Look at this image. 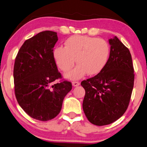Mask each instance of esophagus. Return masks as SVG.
I'll return each mask as SVG.
<instances>
[{"instance_id":"1","label":"esophagus","mask_w":147,"mask_h":147,"mask_svg":"<svg viewBox=\"0 0 147 147\" xmlns=\"http://www.w3.org/2000/svg\"><path fill=\"white\" fill-rule=\"evenodd\" d=\"M79 84H80V83L78 81H74L72 82V85L73 86H78Z\"/></svg>"}]
</instances>
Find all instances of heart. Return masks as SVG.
Listing matches in <instances>:
<instances>
[{
	"mask_svg": "<svg viewBox=\"0 0 147 147\" xmlns=\"http://www.w3.org/2000/svg\"><path fill=\"white\" fill-rule=\"evenodd\" d=\"M65 47L58 46L53 51L56 63L62 71H68L76 63L73 70L65 74L66 78L76 80L88 73L93 76L99 73L107 63L110 46L102 38L86 35H73L64 42Z\"/></svg>",
	"mask_w": 147,
	"mask_h": 147,
	"instance_id": "b5f03b06",
	"label": "heart"
}]
</instances>
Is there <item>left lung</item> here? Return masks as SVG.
Listing matches in <instances>:
<instances>
[{"label": "left lung", "instance_id": "obj_1", "mask_svg": "<svg viewBox=\"0 0 147 147\" xmlns=\"http://www.w3.org/2000/svg\"><path fill=\"white\" fill-rule=\"evenodd\" d=\"M109 41L110 56L104 68L81 83L85 90L83 111L89 121L97 126L109 125L124 114L134 81L129 50L116 36Z\"/></svg>", "mask_w": 147, "mask_h": 147}]
</instances>
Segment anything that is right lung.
I'll return each mask as SVG.
<instances>
[{"mask_svg": "<svg viewBox=\"0 0 147 147\" xmlns=\"http://www.w3.org/2000/svg\"><path fill=\"white\" fill-rule=\"evenodd\" d=\"M56 32L45 31L25 41L15 58V94L17 102L33 119L46 121L60 112L64 97L72 88L61 79L53 57Z\"/></svg>", "mask_w": 147, "mask_h": 147, "instance_id": "right-lung-1", "label": "right lung"}]
</instances>
